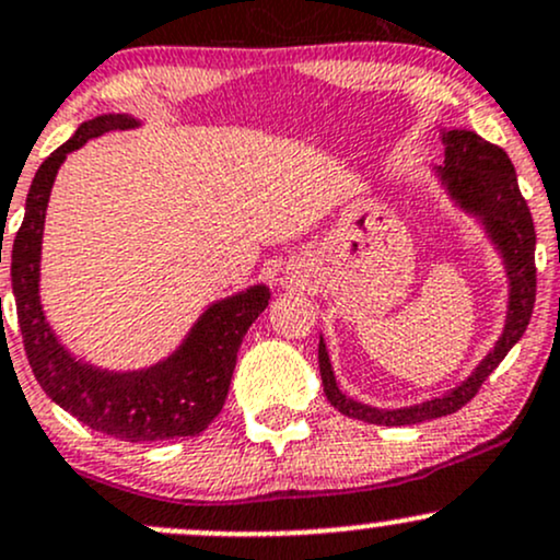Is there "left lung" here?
<instances>
[{
    "label": "left lung",
    "instance_id": "1",
    "mask_svg": "<svg viewBox=\"0 0 560 560\" xmlns=\"http://www.w3.org/2000/svg\"><path fill=\"white\" fill-rule=\"evenodd\" d=\"M446 164L439 167L441 180L446 183L450 194L459 201V207L470 210L487 225L491 242L497 244L505 257L508 279H510V311L508 324L502 337L487 359L478 364V370L465 380L463 385L446 393V396L433 398V401L420 404L409 409H372L366 404L353 401L346 393H340L331 374V364L327 355V346L318 342V370H322L324 393L329 404L340 409L342 415L353 420L372 422V425H417V422L435 420V417L454 415L481 390L489 374L500 366L508 350L524 337L534 311V298H537V266H534V220L529 205L521 196L518 177H515L513 162L500 145L487 143L481 135L468 130L444 132Z\"/></svg>",
    "mask_w": 560,
    "mask_h": 560
}]
</instances>
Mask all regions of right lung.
<instances>
[{"mask_svg":"<svg viewBox=\"0 0 560 560\" xmlns=\"http://www.w3.org/2000/svg\"><path fill=\"white\" fill-rule=\"evenodd\" d=\"M130 127H138L132 116H97L42 162L28 188L26 218L12 242L10 273L23 348L42 390L92 430L140 444L196 435L220 415L238 348L252 322L266 311L270 292L252 287L214 303L167 361L143 372L95 370L60 346L39 305V252L52 180L66 153L97 135Z\"/></svg>","mask_w":560,"mask_h":560,"instance_id":"1","label":"right lung"}]
</instances>
